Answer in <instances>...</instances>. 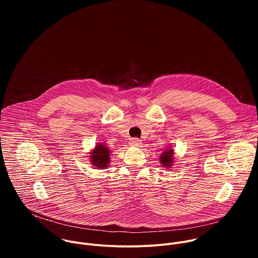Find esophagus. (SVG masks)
<instances>
[{"label":"esophagus","mask_w":258,"mask_h":258,"mask_svg":"<svg viewBox=\"0 0 258 258\" xmlns=\"http://www.w3.org/2000/svg\"><path fill=\"white\" fill-rule=\"evenodd\" d=\"M131 145L132 146H135V147H139L141 145V141L139 139H133L131 141Z\"/></svg>","instance_id":"1"}]
</instances>
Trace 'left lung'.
<instances>
[{
    "mask_svg": "<svg viewBox=\"0 0 258 258\" xmlns=\"http://www.w3.org/2000/svg\"><path fill=\"white\" fill-rule=\"evenodd\" d=\"M174 151L173 149L171 148H168V149H165L163 150L161 156H160V163L163 167H167L169 168L170 166H172V163H173V160H174Z\"/></svg>",
    "mask_w": 258,
    "mask_h": 258,
    "instance_id": "1",
    "label": "left lung"
}]
</instances>
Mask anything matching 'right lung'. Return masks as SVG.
<instances>
[{"label":"right lung","instance_id":"add662e5","mask_svg":"<svg viewBox=\"0 0 258 258\" xmlns=\"http://www.w3.org/2000/svg\"><path fill=\"white\" fill-rule=\"evenodd\" d=\"M110 151L109 147L103 143H99L95 146L94 150L90 152V161L97 168H106L110 162Z\"/></svg>","mask_w":258,"mask_h":258}]
</instances>
